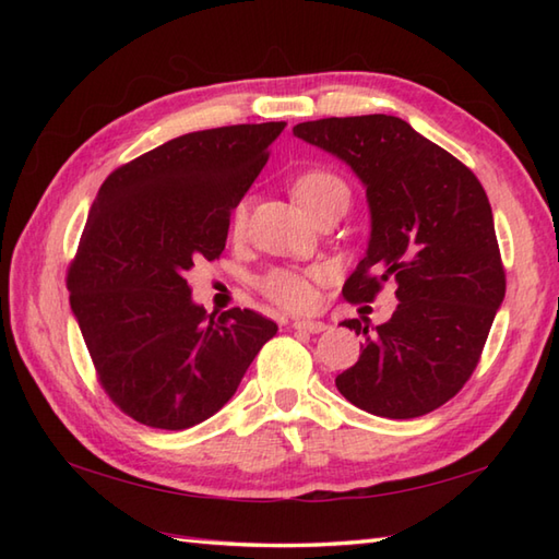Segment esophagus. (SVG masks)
<instances>
[{"label": "esophagus", "instance_id": "34e87169", "mask_svg": "<svg viewBox=\"0 0 559 559\" xmlns=\"http://www.w3.org/2000/svg\"><path fill=\"white\" fill-rule=\"evenodd\" d=\"M293 329L307 331V334H322V331L326 329V324L324 322H314V319H295Z\"/></svg>", "mask_w": 559, "mask_h": 559}]
</instances>
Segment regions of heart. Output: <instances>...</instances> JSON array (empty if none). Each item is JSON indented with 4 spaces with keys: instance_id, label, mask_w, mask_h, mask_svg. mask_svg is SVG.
<instances>
[{
    "instance_id": "1",
    "label": "heart",
    "mask_w": 559,
    "mask_h": 559,
    "mask_svg": "<svg viewBox=\"0 0 559 559\" xmlns=\"http://www.w3.org/2000/svg\"><path fill=\"white\" fill-rule=\"evenodd\" d=\"M293 194L300 201V206L312 213L314 209L329 204L334 199H346L350 197L348 185L341 180L336 173L331 170H307L302 175L295 177L293 182ZM245 221H247V204L240 201L233 209V218H230V228L233 233H242L245 230ZM317 273H300V271H288V269H276L271 271L261 281V290H264L269 298L286 307L290 312H310L317 305V288L314 281Z\"/></svg>"
}]
</instances>
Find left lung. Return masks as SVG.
Returning <instances> with one entry per match:
<instances>
[{"label": "left lung", "mask_w": 559, "mask_h": 559, "mask_svg": "<svg viewBox=\"0 0 559 559\" xmlns=\"http://www.w3.org/2000/svg\"><path fill=\"white\" fill-rule=\"evenodd\" d=\"M293 134L350 165L365 187L370 242L343 298L372 302L382 283H396L389 322H343L365 343L336 386L372 415L420 418L468 382L504 300L488 194L466 165L399 117H326Z\"/></svg>", "instance_id": "left-lung-1"}]
</instances>
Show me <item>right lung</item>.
<instances>
[{
  "instance_id": "obj_1",
  "label": "right lung",
  "mask_w": 559,
  "mask_h": 559,
  "mask_svg": "<svg viewBox=\"0 0 559 559\" xmlns=\"http://www.w3.org/2000/svg\"><path fill=\"white\" fill-rule=\"evenodd\" d=\"M286 122L177 136L98 189L67 273L71 312L105 394L129 418L187 430L218 413L278 326L252 310L206 314L185 271L218 259L230 211Z\"/></svg>"
}]
</instances>
